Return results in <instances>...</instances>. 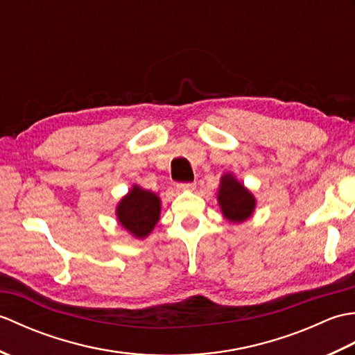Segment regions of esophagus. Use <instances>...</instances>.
<instances>
[{
	"label": "esophagus",
	"mask_w": 355,
	"mask_h": 355,
	"mask_svg": "<svg viewBox=\"0 0 355 355\" xmlns=\"http://www.w3.org/2000/svg\"><path fill=\"white\" fill-rule=\"evenodd\" d=\"M195 187H197V184L195 183H178L177 184V189H180V191H193Z\"/></svg>",
	"instance_id": "obj_1"
}]
</instances>
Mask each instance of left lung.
I'll list each match as a JSON object with an SVG mask.
<instances>
[{
	"label": "left lung",
	"instance_id": "left-lung-1",
	"mask_svg": "<svg viewBox=\"0 0 355 355\" xmlns=\"http://www.w3.org/2000/svg\"><path fill=\"white\" fill-rule=\"evenodd\" d=\"M218 201H220L223 215L233 223H243L252 215L254 209L253 195L232 175H224L221 178Z\"/></svg>",
	"mask_w": 355,
	"mask_h": 355
}]
</instances>
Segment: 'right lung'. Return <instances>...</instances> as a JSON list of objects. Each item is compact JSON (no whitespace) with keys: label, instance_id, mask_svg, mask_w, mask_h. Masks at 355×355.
Listing matches in <instances>:
<instances>
[{"label":"right lung","instance_id":"1","mask_svg":"<svg viewBox=\"0 0 355 355\" xmlns=\"http://www.w3.org/2000/svg\"><path fill=\"white\" fill-rule=\"evenodd\" d=\"M160 216V198L149 191L132 187V191L120 201L117 218L126 230L137 238H145Z\"/></svg>","mask_w":355,"mask_h":355}]
</instances>
